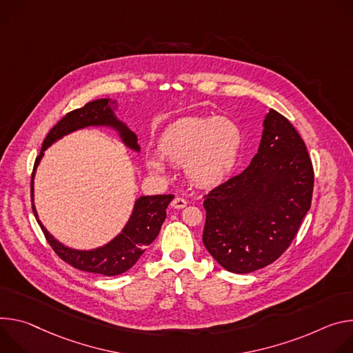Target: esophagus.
<instances>
[{"label": "esophagus", "instance_id": "34e87169", "mask_svg": "<svg viewBox=\"0 0 353 353\" xmlns=\"http://www.w3.org/2000/svg\"><path fill=\"white\" fill-rule=\"evenodd\" d=\"M186 205H188V202L183 198H178V196L171 202V206L174 209H183V208H186Z\"/></svg>", "mask_w": 353, "mask_h": 353}]
</instances>
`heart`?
I'll list each match as a JSON object with an SVG mask.
<instances>
[{
  "instance_id": "obj_1",
  "label": "heart",
  "mask_w": 353,
  "mask_h": 353,
  "mask_svg": "<svg viewBox=\"0 0 353 353\" xmlns=\"http://www.w3.org/2000/svg\"><path fill=\"white\" fill-rule=\"evenodd\" d=\"M241 143L240 128L227 117H186L163 133L160 155L150 154L147 167L157 175H164L168 161L185 167L194 185L212 188L236 168Z\"/></svg>"
}]
</instances>
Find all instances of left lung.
<instances>
[{"label":"left lung","instance_id":"1","mask_svg":"<svg viewBox=\"0 0 353 353\" xmlns=\"http://www.w3.org/2000/svg\"><path fill=\"white\" fill-rule=\"evenodd\" d=\"M258 152L237 176L205 199L203 244L228 272L276 261L310 210L314 172L304 141L275 109L263 116Z\"/></svg>","mask_w":353,"mask_h":353}]
</instances>
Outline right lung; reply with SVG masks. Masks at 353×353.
Masks as SVG:
<instances>
[{"mask_svg":"<svg viewBox=\"0 0 353 353\" xmlns=\"http://www.w3.org/2000/svg\"><path fill=\"white\" fill-rule=\"evenodd\" d=\"M117 108H119V103L116 101L103 98L92 101L84 108L67 113L45 139L41 154H39L34 161L30 181L32 210L39 225L42 227L45 232L46 240L56 251V254L77 269L99 273V275L105 276L121 275V273L129 270L139 261V258L145 251L144 248L159 236L161 225L167 217V208L174 199V194H151V196L137 198L134 201L129 220L117 236L101 247L91 250H78L68 247L54 239L43 225V223L39 220V214L34 208L33 185L36 170L43 159L45 151L64 136H68L77 130H83L87 128H106L114 130L128 148L134 152H140L137 134L116 116L114 110Z\"/></svg>","mask_w":353,"mask_h":353,"instance_id":"obj_1","label":"right lung"}]
</instances>
